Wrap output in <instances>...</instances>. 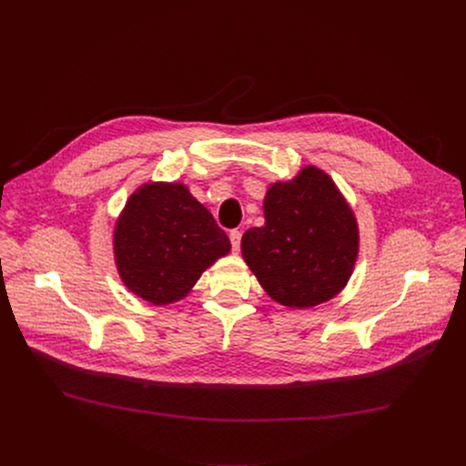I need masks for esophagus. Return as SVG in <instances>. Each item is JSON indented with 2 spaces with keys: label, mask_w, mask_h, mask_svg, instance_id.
I'll return each instance as SVG.
<instances>
[{
  "label": "esophagus",
  "mask_w": 466,
  "mask_h": 466,
  "mask_svg": "<svg viewBox=\"0 0 466 466\" xmlns=\"http://www.w3.org/2000/svg\"><path fill=\"white\" fill-rule=\"evenodd\" d=\"M228 238H230V243H232V250H234V252H239V247H241V232H239V230H230Z\"/></svg>",
  "instance_id": "obj_1"
}]
</instances>
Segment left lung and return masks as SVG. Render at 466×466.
I'll list each match as a JSON object with an SVG mask.
<instances>
[{
    "instance_id": "left-lung-1",
    "label": "left lung",
    "mask_w": 466,
    "mask_h": 466,
    "mask_svg": "<svg viewBox=\"0 0 466 466\" xmlns=\"http://www.w3.org/2000/svg\"><path fill=\"white\" fill-rule=\"evenodd\" d=\"M265 225L241 238L243 259L271 299L311 308L349 282L360 234L345 197L322 169L306 166L273 184L263 198Z\"/></svg>"
}]
</instances>
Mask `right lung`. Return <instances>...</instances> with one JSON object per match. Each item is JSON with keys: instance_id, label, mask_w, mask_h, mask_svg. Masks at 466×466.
Returning <instances> with one entry per match:
<instances>
[{"instance_id": "1", "label": "right lung", "mask_w": 466, "mask_h": 466, "mask_svg": "<svg viewBox=\"0 0 466 466\" xmlns=\"http://www.w3.org/2000/svg\"><path fill=\"white\" fill-rule=\"evenodd\" d=\"M228 250L225 230L182 184L142 186L116 223L114 252L121 280L158 306L186 297Z\"/></svg>"}]
</instances>
